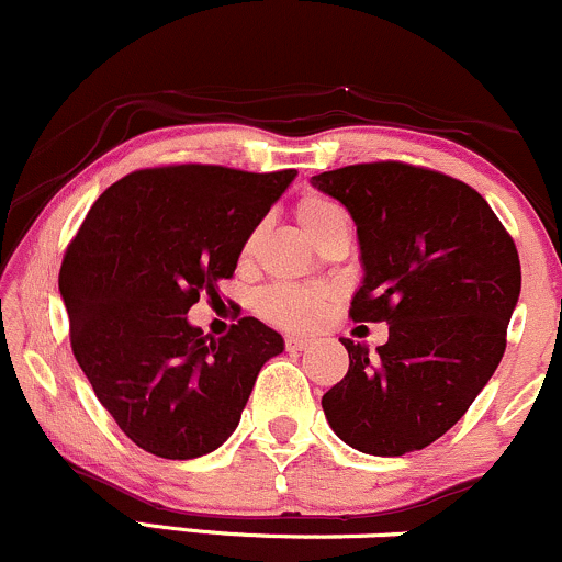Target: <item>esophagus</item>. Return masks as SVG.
I'll list each match as a JSON object with an SVG mask.
<instances>
[{
  "mask_svg": "<svg viewBox=\"0 0 562 562\" xmlns=\"http://www.w3.org/2000/svg\"><path fill=\"white\" fill-rule=\"evenodd\" d=\"M285 347H288V351H304V349L312 347V338L288 336V338H285Z\"/></svg>",
  "mask_w": 562,
  "mask_h": 562,
  "instance_id": "obj_1",
  "label": "esophagus"
}]
</instances>
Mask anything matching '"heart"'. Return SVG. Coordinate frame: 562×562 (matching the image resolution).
I'll return each mask as SVG.
<instances>
[{
	"label": "heart",
	"instance_id": "b5f03b06",
	"mask_svg": "<svg viewBox=\"0 0 562 562\" xmlns=\"http://www.w3.org/2000/svg\"><path fill=\"white\" fill-rule=\"evenodd\" d=\"M299 221L306 234L317 243L319 234L328 232L338 221H347L341 207L330 202L328 196L310 194L299 202ZM250 250V245H248ZM330 295L319 288L304 285H271L258 295V312L269 319V323L280 325L288 330H306L323 319L328 312Z\"/></svg>",
	"mask_w": 562,
	"mask_h": 562
}]
</instances>
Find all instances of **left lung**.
Listing matches in <instances>:
<instances>
[{"label": "left lung", "mask_w": 562, "mask_h": 562, "mask_svg": "<svg viewBox=\"0 0 562 562\" xmlns=\"http://www.w3.org/2000/svg\"><path fill=\"white\" fill-rule=\"evenodd\" d=\"M312 187L357 226L362 282L351 319L390 325L375 355L341 338L349 371L323 394L325 418L355 451H422L502 362L520 299L515 243L477 191L435 170L349 165L319 172Z\"/></svg>", "instance_id": "8db88e82"}]
</instances>
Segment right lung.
<instances>
[{
    "label": "right lung",
    "mask_w": 562,
    "mask_h": 562,
    "mask_svg": "<svg viewBox=\"0 0 562 562\" xmlns=\"http://www.w3.org/2000/svg\"><path fill=\"white\" fill-rule=\"evenodd\" d=\"M299 172L215 165L138 170L95 200L60 263L71 349L120 429L159 459H200L237 429L285 341L256 317L229 336L189 323Z\"/></svg>",
    "instance_id": "1"
}]
</instances>
